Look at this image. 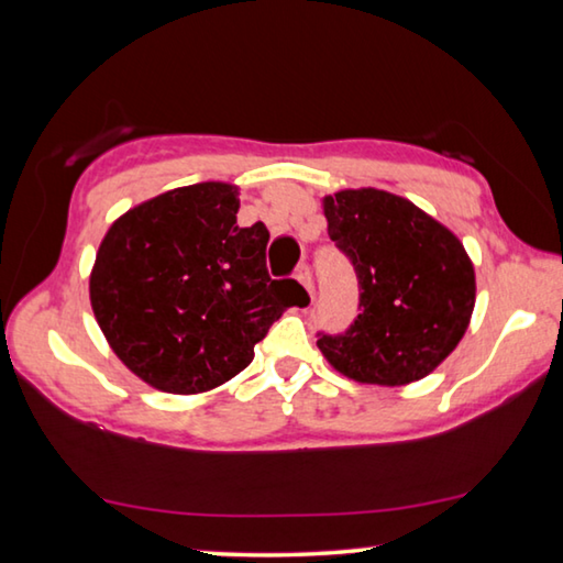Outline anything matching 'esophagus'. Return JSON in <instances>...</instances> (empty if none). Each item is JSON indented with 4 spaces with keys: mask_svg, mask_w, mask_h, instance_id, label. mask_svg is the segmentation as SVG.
Masks as SVG:
<instances>
[{
    "mask_svg": "<svg viewBox=\"0 0 563 563\" xmlns=\"http://www.w3.org/2000/svg\"><path fill=\"white\" fill-rule=\"evenodd\" d=\"M295 280H298V283H302L305 285V288H312V278H310V268H308V265H298V271H295Z\"/></svg>",
    "mask_w": 563,
    "mask_h": 563,
    "instance_id": "esophagus-1",
    "label": "esophagus"
}]
</instances>
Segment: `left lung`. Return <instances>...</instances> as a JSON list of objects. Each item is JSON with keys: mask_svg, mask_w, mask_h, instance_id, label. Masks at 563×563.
<instances>
[{"mask_svg": "<svg viewBox=\"0 0 563 563\" xmlns=\"http://www.w3.org/2000/svg\"><path fill=\"white\" fill-rule=\"evenodd\" d=\"M328 235L357 273V318L318 332L332 367L355 383L422 379L460 345L474 310V265L450 228L377 188L322 198Z\"/></svg>", "mask_w": 563, "mask_h": 563, "instance_id": "1", "label": "left lung"}]
</instances>
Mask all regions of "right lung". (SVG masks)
<instances>
[{
  "mask_svg": "<svg viewBox=\"0 0 563 563\" xmlns=\"http://www.w3.org/2000/svg\"><path fill=\"white\" fill-rule=\"evenodd\" d=\"M238 188L166 190L113 221L89 278L93 316L133 375L174 395L228 383L253 362L292 295L271 280L268 228H241Z\"/></svg>",
  "mask_w": 563,
  "mask_h": 563,
  "instance_id": "right-lung-1",
  "label": "right lung"
}]
</instances>
